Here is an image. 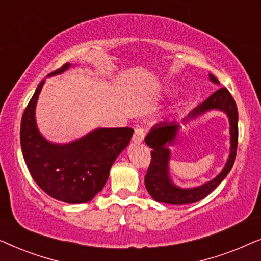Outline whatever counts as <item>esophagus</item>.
<instances>
[{
    "instance_id": "1",
    "label": "esophagus",
    "mask_w": 261,
    "mask_h": 261,
    "mask_svg": "<svg viewBox=\"0 0 261 261\" xmlns=\"http://www.w3.org/2000/svg\"><path fill=\"white\" fill-rule=\"evenodd\" d=\"M146 135V129L144 127H137L134 130L133 134V141L137 142V144H140V142L144 141V138Z\"/></svg>"
}]
</instances>
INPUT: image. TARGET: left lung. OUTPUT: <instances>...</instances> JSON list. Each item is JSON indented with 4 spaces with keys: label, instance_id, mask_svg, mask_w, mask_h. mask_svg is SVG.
Wrapping results in <instances>:
<instances>
[{
    "label": "left lung",
    "instance_id": "left-lung-1",
    "mask_svg": "<svg viewBox=\"0 0 261 261\" xmlns=\"http://www.w3.org/2000/svg\"><path fill=\"white\" fill-rule=\"evenodd\" d=\"M210 80L214 83L219 84L213 74H210ZM210 109H219L227 113L230 122V155L229 159L219 176L213 180L201 185V187L192 189H180L171 183L169 178V159L170 151L169 146L176 139L177 132L179 129V124L172 122H160L151 128L148 134L146 135L145 141L151 151V164H149L147 172L145 176V187L149 195L156 202L169 203V204H189V203L198 202L206 197L221 181H222L231 167L234 165L235 156L238 149V107L233 96L226 88H220L214 94L209 96L204 102L196 107L189 115V119H194L201 114L208 112ZM187 121V120H185Z\"/></svg>",
    "mask_w": 261,
    "mask_h": 261
}]
</instances>
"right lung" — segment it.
I'll use <instances>...</instances> for the list:
<instances>
[{
  "instance_id": "1",
  "label": "right lung",
  "mask_w": 261,
  "mask_h": 261,
  "mask_svg": "<svg viewBox=\"0 0 261 261\" xmlns=\"http://www.w3.org/2000/svg\"><path fill=\"white\" fill-rule=\"evenodd\" d=\"M64 64L48 74L69 69ZM45 80L24 109L20 127L23 159L35 183L51 197L66 203L91 201L105 187L114 160L129 144L132 128H98L67 145L46 141L35 123V105Z\"/></svg>"
}]
</instances>
